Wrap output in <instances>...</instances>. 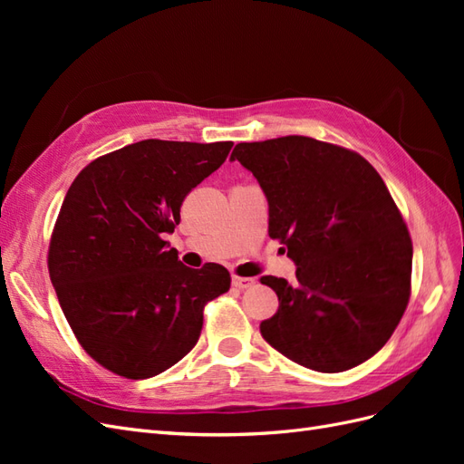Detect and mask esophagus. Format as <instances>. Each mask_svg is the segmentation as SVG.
<instances>
[{
    "label": "esophagus",
    "mask_w": 464,
    "mask_h": 464,
    "mask_svg": "<svg viewBox=\"0 0 464 464\" xmlns=\"http://www.w3.org/2000/svg\"><path fill=\"white\" fill-rule=\"evenodd\" d=\"M232 285H234L236 288L246 290V288L254 286L256 280H254V278H247V276H232Z\"/></svg>",
    "instance_id": "esophagus-1"
}]
</instances>
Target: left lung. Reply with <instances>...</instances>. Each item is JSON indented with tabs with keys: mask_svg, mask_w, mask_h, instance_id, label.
Instances as JSON below:
<instances>
[{
	"mask_svg": "<svg viewBox=\"0 0 464 464\" xmlns=\"http://www.w3.org/2000/svg\"><path fill=\"white\" fill-rule=\"evenodd\" d=\"M230 160L259 181L269 236L296 265L294 285L261 276L278 296L263 339L323 373L370 360L399 325L412 273L411 236L382 176L358 152L304 135L240 143Z\"/></svg>",
	"mask_w": 464,
	"mask_h": 464,
	"instance_id": "8db88e82",
	"label": "left lung"
}]
</instances>
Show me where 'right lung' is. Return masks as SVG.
Wrapping results in <instances>:
<instances>
[{
  "instance_id": "right-lung-1",
  "label": "right lung",
  "mask_w": 464,
  "mask_h": 464,
  "mask_svg": "<svg viewBox=\"0 0 464 464\" xmlns=\"http://www.w3.org/2000/svg\"><path fill=\"white\" fill-rule=\"evenodd\" d=\"M232 145L145 139L73 179L48 271L69 327L106 370L147 379L172 368L198 343L205 304L228 292L222 265L189 269L162 234L174 232L181 201Z\"/></svg>"
}]
</instances>
